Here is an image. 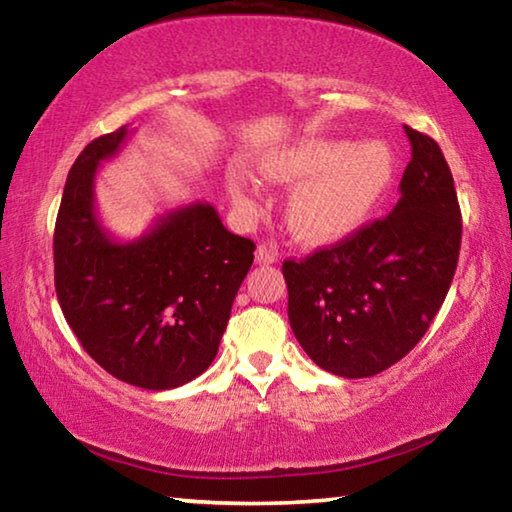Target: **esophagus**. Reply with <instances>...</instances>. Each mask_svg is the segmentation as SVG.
<instances>
[{
  "label": "esophagus",
  "instance_id": "obj_1",
  "mask_svg": "<svg viewBox=\"0 0 512 512\" xmlns=\"http://www.w3.org/2000/svg\"><path fill=\"white\" fill-rule=\"evenodd\" d=\"M255 262H257V264H264V266L275 264V262H277V253H275V250H273L271 246L259 244L257 250H255Z\"/></svg>",
  "mask_w": 512,
  "mask_h": 512
}]
</instances>
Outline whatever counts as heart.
Wrapping results in <instances>:
<instances>
[{
	"label": "heart",
	"mask_w": 512,
	"mask_h": 512,
	"mask_svg": "<svg viewBox=\"0 0 512 512\" xmlns=\"http://www.w3.org/2000/svg\"><path fill=\"white\" fill-rule=\"evenodd\" d=\"M391 146L368 140L348 144L327 137L280 146L257 164L259 176L273 185H296L284 221L293 239L309 246L336 241L370 219L395 180ZM228 194L241 212L253 214L259 198L239 173L228 176Z\"/></svg>",
	"instance_id": "heart-1"
}]
</instances>
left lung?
<instances>
[{
	"label": "left lung",
	"mask_w": 512,
	"mask_h": 512,
	"mask_svg": "<svg viewBox=\"0 0 512 512\" xmlns=\"http://www.w3.org/2000/svg\"><path fill=\"white\" fill-rule=\"evenodd\" d=\"M411 142L400 201L339 244L282 264L289 323L327 372L372 377L406 357L443 307L461 253V207L436 140Z\"/></svg>",
	"instance_id": "obj_1"
}]
</instances>
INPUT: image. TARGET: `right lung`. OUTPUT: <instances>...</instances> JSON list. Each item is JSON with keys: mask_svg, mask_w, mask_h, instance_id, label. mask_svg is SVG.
I'll use <instances>...</instances> for the list:
<instances>
[{"mask_svg": "<svg viewBox=\"0 0 512 512\" xmlns=\"http://www.w3.org/2000/svg\"><path fill=\"white\" fill-rule=\"evenodd\" d=\"M128 135L121 126L69 169L54 230L56 296L85 352L126 384L169 391L210 368L255 244L225 230L210 203L167 212L121 244L94 210L97 167Z\"/></svg>", "mask_w": 512, "mask_h": 512, "instance_id": "1", "label": "right lung"}]
</instances>
